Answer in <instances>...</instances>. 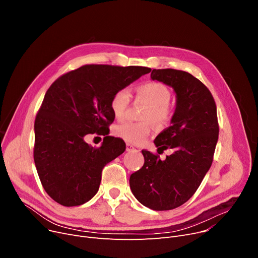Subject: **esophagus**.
I'll return each mask as SVG.
<instances>
[{"label": "esophagus", "mask_w": 258, "mask_h": 258, "mask_svg": "<svg viewBox=\"0 0 258 258\" xmlns=\"http://www.w3.org/2000/svg\"><path fill=\"white\" fill-rule=\"evenodd\" d=\"M126 151H127V152H138L139 150H138L137 147H135L133 144L127 143V144H126Z\"/></svg>", "instance_id": "34e87169"}]
</instances>
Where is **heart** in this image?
<instances>
[{"mask_svg":"<svg viewBox=\"0 0 258 258\" xmlns=\"http://www.w3.org/2000/svg\"><path fill=\"white\" fill-rule=\"evenodd\" d=\"M135 97L144 102L147 108L141 122H123L114 128L115 136L131 144L142 143L151 134L152 123L157 130L168 126L173 117V108L169 104L170 90L159 81H148L135 88ZM131 102V94L126 89L114 93L110 101L111 111L117 120H123Z\"/></svg>","mask_w":258,"mask_h":258,"instance_id":"heart-1","label":"heart"}]
</instances>
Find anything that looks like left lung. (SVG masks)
<instances>
[{"mask_svg":"<svg viewBox=\"0 0 258 258\" xmlns=\"http://www.w3.org/2000/svg\"><path fill=\"white\" fill-rule=\"evenodd\" d=\"M153 80L173 88L177 106L171 125L154 143L158 152L172 154L160 160L143 150L144 165L132 173V192L153 210H171L190 199L209 170L219 139L216 105L208 88L190 73L174 69H154Z\"/></svg>","mask_w":258,"mask_h":258,"instance_id":"1","label":"left lung"}]
</instances>
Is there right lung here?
Segmentation results:
<instances>
[{
	"mask_svg": "<svg viewBox=\"0 0 258 258\" xmlns=\"http://www.w3.org/2000/svg\"><path fill=\"white\" fill-rule=\"evenodd\" d=\"M150 72L146 67L85 64L50 86L34 122L33 158L51 199L72 207L97 194L103 167L125 151L123 140L107 136L115 119L111 98ZM95 132L105 136L99 148L83 140Z\"/></svg>",
	"mask_w": 258,
	"mask_h": 258,
	"instance_id": "1",
	"label": "right lung"
}]
</instances>
